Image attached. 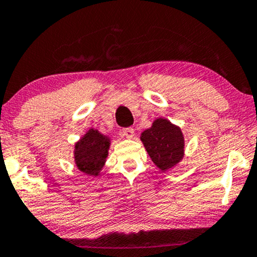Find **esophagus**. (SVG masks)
<instances>
[{
	"label": "esophagus",
	"instance_id": "obj_1",
	"mask_svg": "<svg viewBox=\"0 0 257 257\" xmlns=\"http://www.w3.org/2000/svg\"><path fill=\"white\" fill-rule=\"evenodd\" d=\"M122 134H123V137H125L126 139H133L135 135V132L133 128H125V129H123Z\"/></svg>",
	"mask_w": 257,
	"mask_h": 257
}]
</instances>
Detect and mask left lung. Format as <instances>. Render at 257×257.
<instances>
[{
    "mask_svg": "<svg viewBox=\"0 0 257 257\" xmlns=\"http://www.w3.org/2000/svg\"><path fill=\"white\" fill-rule=\"evenodd\" d=\"M141 143L150 158L162 172L176 167L185 157V138L179 125L159 117L141 133Z\"/></svg>",
    "mask_w": 257,
    "mask_h": 257,
    "instance_id": "8db88e82",
    "label": "left lung"
}]
</instances>
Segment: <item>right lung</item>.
<instances>
[{
	"label": "right lung",
	"mask_w": 257,
	"mask_h": 257,
	"mask_svg": "<svg viewBox=\"0 0 257 257\" xmlns=\"http://www.w3.org/2000/svg\"><path fill=\"white\" fill-rule=\"evenodd\" d=\"M111 137L100 133L98 129L90 128L85 132L73 150V159L79 172L89 176H99L106 163Z\"/></svg>",
	"instance_id": "1"
}]
</instances>
